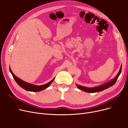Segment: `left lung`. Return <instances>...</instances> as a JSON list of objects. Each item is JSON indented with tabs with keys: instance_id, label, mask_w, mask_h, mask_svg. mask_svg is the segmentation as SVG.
Returning a JSON list of instances; mask_svg holds the SVG:
<instances>
[{
	"instance_id": "1",
	"label": "left lung",
	"mask_w": 128,
	"mask_h": 128,
	"mask_svg": "<svg viewBox=\"0 0 128 128\" xmlns=\"http://www.w3.org/2000/svg\"><path fill=\"white\" fill-rule=\"evenodd\" d=\"M122 65H121L119 71L118 73L117 74V75L115 76V77L112 79V80H110V81H109L108 82H106L103 84L97 86L93 87V88H88V87L82 86L81 85H79L76 84V85L77 88L78 89H79L80 90H81L86 92H88V93H96V92H99L100 91H103L105 89H106L107 88H110V87L111 86H112V85H114L115 84L118 78L119 77V75H120L121 72H122Z\"/></svg>"
}]
</instances>
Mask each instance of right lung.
Wrapping results in <instances>:
<instances>
[{
	"mask_svg": "<svg viewBox=\"0 0 128 128\" xmlns=\"http://www.w3.org/2000/svg\"><path fill=\"white\" fill-rule=\"evenodd\" d=\"M9 70H10V72L12 75L13 78H14L15 81L18 84V85L20 86L23 89H25V90L28 91L39 92L40 91H42V90L48 88V87L51 84V83L54 81V79H55V78H54L52 80H51L50 82H49L48 83H47L45 84L40 85V86L35 85V84H32L28 83L27 82H25L23 81V80H22V79L16 77L12 72L10 67H9Z\"/></svg>",
	"mask_w": 128,
	"mask_h": 128,
	"instance_id": "obj_1",
	"label": "right lung"
}]
</instances>
